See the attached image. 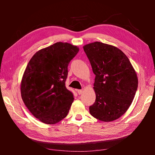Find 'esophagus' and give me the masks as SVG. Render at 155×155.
<instances>
[{
  "instance_id": "esophagus-1",
  "label": "esophagus",
  "mask_w": 155,
  "mask_h": 155,
  "mask_svg": "<svg viewBox=\"0 0 155 155\" xmlns=\"http://www.w3.org/2000/svg\"><path fill=\"white\" fill-rule=\"evenodd\" d=\"M77 93L80 95V94H81L83 92V90H77Z\"/></svg>"
}]
</instances>
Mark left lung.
Returning a JSON list of instances; mask_svg holds the SVG:
<instances>
[{"label":"left lung","instance_id":"obj_1","mask_svg":"<svg viewBox=\"0 0 155 155\" xmlns=\"http://www.w3.org/2000/svg\"><path fill=\"white\" fill-rule=\"evenodd\" d=\"M96 75V101L90 114L102 122H112L124 115L134 99L138 78L127 55L114 46L95 41L83 46Z\"/></svg>","mask_w":155,"mask_h":155}]
</instances>
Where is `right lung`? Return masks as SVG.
Segmentation results:
<instances>
[{
  "label": "right lung",
  "mask_w": 155,
  "mask_h": 155,
  "mask_svg": "<svg viewBox=\"0 0 155 155\" xmlns=\"http://www.w3.org/2000/svg\"><path fill=\"white\" fill-rule=\"evenodd\" d=\"M78 51L77 46L59 41L38 51L26 68L21 96L33 116L44 124H56L69 112L74 96L65 81L68 64Z\"/></svg>",
  "instance_id": "right-lung-1"
}]
</instances>
